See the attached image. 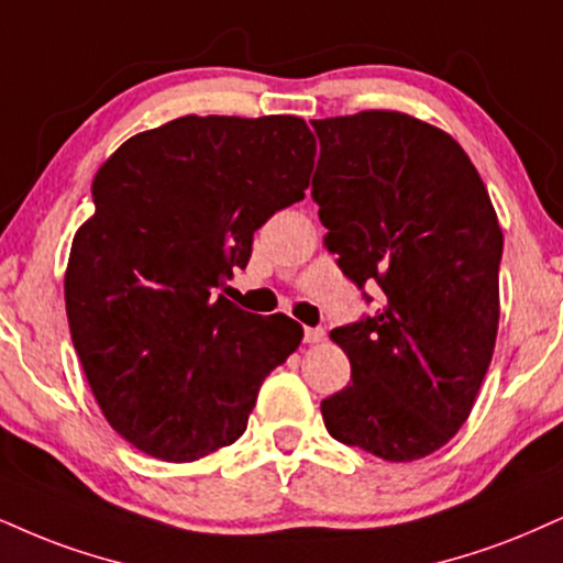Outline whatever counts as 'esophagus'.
Returning a JSON list of instances; mask_svg holds the SVG:
<instances>
[{"label":"esophagus","instance_id":"34e87169","mask_svg":"<svg viewBox=\"0 0 563 563\" xmlns=\"http://www.w3.org/2000/svg\"><path fill=\"white\" fill-rule=\"evenodd\" d=\"M324 338L322 328H303V341L307 343H320Z\"/></svg>","mask_w":563,"mask_h":563}]
</instances>
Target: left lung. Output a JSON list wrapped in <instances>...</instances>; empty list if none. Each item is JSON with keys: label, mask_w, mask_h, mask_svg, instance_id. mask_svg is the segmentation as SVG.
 <instances>
[{"label": "left lung", "mask_w": 563, "mask_h": 563, "mask_svg": "<svg viewBox=\"0 0 563 563\" xmlns=\"http://www.w3.org/2000/svg\"><path fill=\"white\" fill-rule=\"evenodd\" d=\"M311 125L324 246L358 288L375 280L385 294L375 314L330 333L354 383L322 401L324 428L415 462L456 435L490 367L504 233L472 159L440 128L393 110Z\"/></svg>", "instance_id": "obj_1"}]
</instances>
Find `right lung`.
<instances>
[{"mask_svg": "<svg viewBox=\"0 0 563 563\" xmlns=\"http://www.w3.org/2000/svg\"><path fill=\"white\" fill-rule=\"evenodd\" d=\"M314 154L294 114H186L99 167L65 309L101 415L139 451L196 462L235 443L264 377L299 349V322L220 290L246 267L254 230L303 199Z\"/></svg>", "mask_w": 563, "mask_h": 563, "instance_id": "1", "label": "right lung"}]
</instances>
